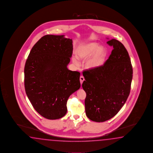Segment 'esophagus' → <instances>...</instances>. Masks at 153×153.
I'll return each mask as SVG.
<instances>
[{
	"mask_svg": "<svg viewBox=\"0 0 153 153\" xmlns=\"http://www.w3.org/2000/svg\"><path fill=\"white\" fill-rule=\"evenodd\" d=\"M79 79H80V82H81V84H82V83H83V82L85 81V78L83 77V76H80V78H79Z\"/></svg>",
	"mask_w": 153,
	"mask_h": 153,
	"instance_id": "esophagus-1",
	"label": "esophagus"
}]
</instances>
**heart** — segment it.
<instances>
[{"mask_svg": "<svg viewBox=\"0 0 153 153\" xmlns=\"http://www.w3.org/2000/svg\"><path fill=\"white\" fill-rule=\"evenodd\" d=\"M77 58L82 61H85L89 58L85 66L88 70H94L102 65L106 55L105 48L96 42H89L88 43L82 44L78 46L76 50ZM73 62L78 65V60L72 58Z\"/></svg>", "mask_w": 153, "mask_h": 153, "instance_id": "b5f03b06", "label": "heart"}]
</instances>
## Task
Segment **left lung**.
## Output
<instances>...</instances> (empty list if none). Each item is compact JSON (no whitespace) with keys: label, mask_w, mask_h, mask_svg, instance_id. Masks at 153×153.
I'll use <instances>...</instances> for the list:
<instances>
[{"label":"left lung","mask_w":153,"mask_h":153,"mask_svg":"<svg viewBox=\"0 0 153 153\" xmlns=\"http://www.w3.org/2000/svg\"><path fill=\"white\" fill-rule=\"evenodd\" d=\"M107 43L113 50L104 65L83 71L85 114L95 122H104L118 113L129 96L132 79V66L124 45L115 39Z\"/></svg>","instance_id":"1"}]
</instances>
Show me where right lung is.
Returning a JSON list of instances; mask_svg holds the SVG:
<instances>
[{"mask_svg": "<svg viewBox=\"0 0 153 153\" xmlns=\"http://www.w3.org/2000/svg\"><path fill=\"white\" fill-rule=\"evenodd\" d=\"M72 51L71 39L48 34L34 44L26 61L27 97L36 111L46 119L64 116L69 97L81 87L80 73L67 68Z\"/></svg>", "mask_w": 153, "mask_h": 153, "instance_id": "obj_1", "label": "right lung"}]
</instances>
